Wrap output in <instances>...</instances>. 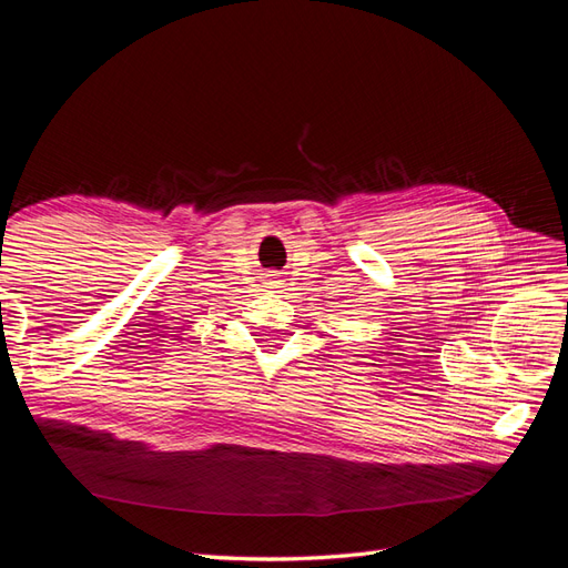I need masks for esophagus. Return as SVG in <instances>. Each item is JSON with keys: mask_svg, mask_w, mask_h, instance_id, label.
<instances>
[{"mask_svg": "<svg viewBox=\"0 0 568 568\" xmlns=\"http://www.w3.org/2000/svg\"><path fill=\"white\" fill-rule=\"evenodd\" d=\"M271 285H273V287H281V283H278V281H273Z\"/></svg>", "mask_w": 568, "mask_h": 568, "instance_id": "esophagus-1", "label": "esophagus"}]
</instances>
